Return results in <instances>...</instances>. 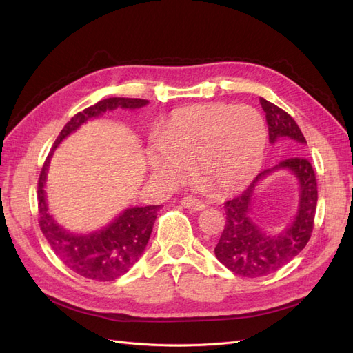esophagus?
Listing matches in <instances>:
<instances>
[{"label": "esophagus", "mask_w": 353, "mask_h": 353, "mask_svg": "<svg viewBox=\"0 0 353 353\" xmlns=\"http://www.w3.org/2000/svg\"><path fill=\"white\" fill-rule=\"evenodd\" d=\"M181 205L190 210H203L206 208L205 203L197 200V199H193V197H184L183 200H181Z\"/></svg>", "instance_id": "esophagus-1"}]
</instances>
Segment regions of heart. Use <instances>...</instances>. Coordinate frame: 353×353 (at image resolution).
I'll list each match as a JSON object with an SVG mask.
<instances>
[{"label": "heart", "mask_w": 353, "mask_h": 353, "mask_svg": "<svg viewBox=\"0 0 353 353\" xmlns=\"http://www.w3.org/2000/svg\"><path fill=\"white\" fill-rule=\"evenodd\" d=\"M266 128L250 105L208 103L176 110L150 153L153 172L169 184L191 174L218 193H232L252 183L262 166Z\"/></svg>", "instance_id": "1"}]
</instances>
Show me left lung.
<instances>
[{"mask_svg": "<svg viewBox=\"0 0 353 353\" xmlns=\"http://www.w3.org/2000/svg\"><path fill=\"white\" fill-rule=\"evenodd\" d=\"M268 123L270 141L287 140L296 156L262 172L243 193L225 201L227 222L215 245L218 261L234 274L258 279L283 268L303 250L314 230L318 201L316 176L312 165L303 156L306 140L293 117L265 99H259ZM276 170H288L299 181V208L294 222L276 234L263 232L252 221V194L260 181Z\"/></svg>", "mask_w": 353, "mask_h": 353, "instance_id": "8db88e82", "label": "left lung"}]
</instances>
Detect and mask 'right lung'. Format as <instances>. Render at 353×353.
<instances>
[{"instance_id":"right-lung-1","label":"right lung","mask_w":353,"mask_h":353,"mask_svg":"<svg viewBox=\"0 0 353 353\" xmlns=\"http://www.w3.org/2000/svg\"><path fill=\"white\" fill-rule=\"evenodd\" d=\"M147 103L148 101L143 99L112 97L77 113L60 131L54 145L46 159L44 166L41 169L38 181L39 228L61 262L69 270L85 279L113 281L130 271L144 253L160 205L130 208L123 210L108 227L99 231L91 234H72L60 227L52 215L48 213L44 187L50 159L57 145L91 117H99L104 112L117 108L140 109Z\"/></svg>"}]
</instances>
